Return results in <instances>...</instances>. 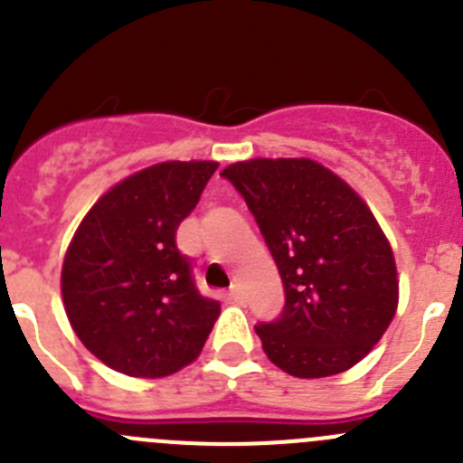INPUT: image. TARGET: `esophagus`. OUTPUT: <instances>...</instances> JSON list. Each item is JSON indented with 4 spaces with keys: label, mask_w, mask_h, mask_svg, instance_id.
I'll return each instance as SVG.
<instances>
[{
    "label": "esophagus",
    "mask_w": 463,
    "mask_h": 463,
    "mask_svg": "<svg viewBox=\"0 0 463 463\" xmlns=\"http://www.w3.org/2000/svg\"><path fill=\"white\" fill-rule=\"evenodd\" d=\"M229 300H234L236 305H243L245 302V298H243V290H241V286H232V288H229Z\"/></svg>",
    "instance_id": "obj_1"
}]
</instances>
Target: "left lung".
<instances>
[{
    "mask_svg": "<svg viewBox=\"0 0 463 463\" xmlns=\"http://www.w3.org/2000/svg\"><path fill=\"white\" fill-rule=\"evenodd\" d=\"M252 211L284 284L259 323L268 359L302 380L359 364L398 309L393 250L368 204L311 158H250L222 170Z\"/></svg>",
    "mask_w": 463,
    "mask_h": 463,
    "instance_id": "obj_1",
    "label": "left lung"
}]
</instances>
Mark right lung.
Wrapping results in <instances>:
<instances>
[{
    "instance_id": "obj_1",
    "label": "right lung",
    "mask_w": 463,
    "mask_h": 463,
    "mask_svg": "<svg viewBox=\"0 0 463 463\" xmlns=\"http://www.w3.org/2000/svg\"><path fill=\"white\" fill-rule=\"evenodd\" d=\"M215 170V161L156 163L104 193L79 224L61 270L65 314L113 371L173 375L204 347L220 302L197 290L175 239Z\"/></svg>"
}]
</instances>
